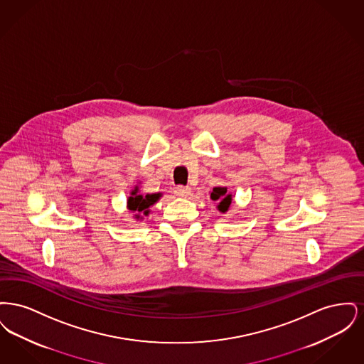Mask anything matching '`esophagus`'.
Segmentation results:
<instances>
[{"label":"esophagus","mask_w":364,"mask_h":364,"mask_svg":"<svg viewBox=\"0 0 364 364\" xmlns=\"http://www.w3.org/2000/svg\"><path fill=\"white\" fill-rule=\"evenodd\" d=\"M174 193H176L177 196H180V198H187L191 193V188H188V187H183V186H177V187L174 188Z\"/></svg>","instance_id":"1"}]
</instances>
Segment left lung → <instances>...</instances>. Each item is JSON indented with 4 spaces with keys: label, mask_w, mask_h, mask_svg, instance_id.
<instances>
[{
    "label": "left lung",
    "mask_w": 364,
    "mask_h": 364,
    "mask_svg": "<svg viewBox=\"0 0 364 364\" xmlns=\"http://www.w3.org/2000/svg\"><path fill=\"white\" fill-rule=\"evenodd\" d=\"M210 198L213 200L218 202L217 208H218L220 213H224V214H225L226 211L230 208V205H232V193L228 192V187H215V188H213V191L210 192Z\"/></svg>",
    "instance_id": "8db88e82"
}]
</instances>
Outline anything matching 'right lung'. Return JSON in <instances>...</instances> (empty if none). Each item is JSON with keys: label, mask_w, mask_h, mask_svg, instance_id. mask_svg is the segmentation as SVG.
I'll use <instances>...</instances> for the list:
<instances>
[{"label": "right lung", "mask_w": 364, "mask_h": 364, "mask_svg": "<svg viewBox=\"0 0 364 364\" xmlns=\"http://www.w3.org/2000/svg\"><path fill=\"white\" fill-rule=\"evenodd\" d=\"M131 196H128L127 199V208L134 213V218L136 221H141L143 217H147L150 214V208L154 206L156 202L161 198V192L158 193H147V195H141L139 191V186H135V188L129 192Z\"/></svg>", "instance_id": "obj_1"}]
</instances>
